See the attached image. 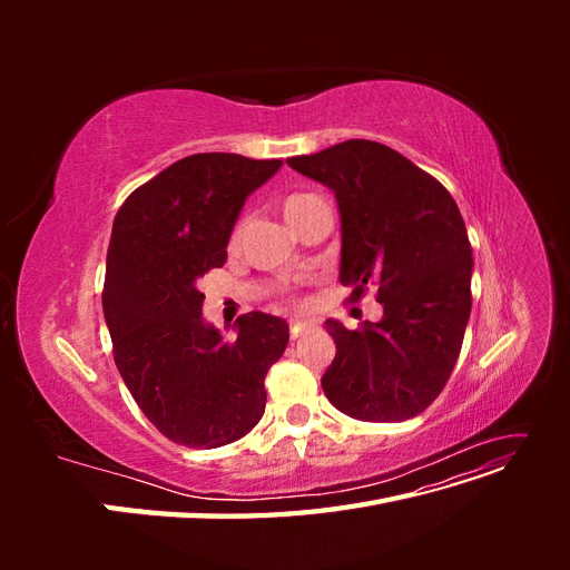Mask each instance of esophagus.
Returning a JSON list of instances; mask_svg holds the SVG:
<instances>
[{"instance_id": "esophagus-1", "label": "esophagus", "mask_w": 570, "mask_h": 570, "mask_svg": "<svg viewBox=\"0 0 570 570\" xmlns=\"http://www.w3.org/2000/svg\"><path fill=\"white\" fill-rule=\"evenodd\" d=\"M308 325H312V321H289V337L297 340Z\"/></svg>"}]
</instances>
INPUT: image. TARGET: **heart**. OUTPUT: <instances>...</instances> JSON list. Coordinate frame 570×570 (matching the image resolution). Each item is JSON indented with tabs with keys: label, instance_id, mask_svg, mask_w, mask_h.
<instances>
[{
	"label": "heart",
	"instance_id": "obj_1",
	"mask_svg": "<svg viewBox=\"0 0 570 570\" xmlns=\"http://www.w3.org/2000/svg\"><path fill=\"white\" fill-rule=\"evenodd\" d=\"M318 199H321V197H316V195H312V193H292L289 197H285V202H283V214H285L289 226L295 228L297 223H299V218L306 214L308 206L316 204ZM239 237H243V223H239V226H235L233 237H230V247H237Z\"/></svg>",
	"mask_w": 570,
	"mask_h": 570
}]
</instances>
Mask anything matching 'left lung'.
Instances as JSON below:
<instances>
[{
    "instance_id": "obj_1",
    "label": "left lung",
    "mask_w": 570,
    "mask_h": 570,
    "mask_svg": "<svg viewBox=\"0 0 570 570\" xmlns=\"http://www.w3.org/2000/svg\"><path fill=\"white\" fill-rule=\"evenodd\" d=\"M297 174L335 193L342 218L340 283L358 302L377 287L383 318L347 331L327 318L335 358L327 400L358 421L419 416L450 381L471 316L473 254L454 197L400 151L347 140L292 157Z\"/></svg>"
}]
</instances>
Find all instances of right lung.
I'll return each mask as SVG.
<instances>
[{"label":"right lung","instance_id":"add662e5","mask_svg":"<svg viewBox=\"0 0 570 570\" xmlns=\"http://www.w3.org/2000/svg\"><path fill=\"white\" fill-rule=\"evenodd\" d=\"M281 159L193 154L140 185L114 218L101 306L132 400L170 442L214 450L266 409L264 381L287 347L283 318L252 312L237 337L204 323L199 278L228 258L245 199Z\"/></svg>","mask_w":570,"mask_h":570}]
</instances>
